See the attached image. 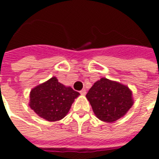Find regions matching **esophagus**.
Here are the masks:
<instances>
[{
	"mask_svg": "<svg viewBox=\"0 0 159 159\" xmlns=\"http://www.w3.org/2000/svg\"><path fill=\"white\" fill-rule=\"evenodd\" d=\"M80 93L81 94H83V95H85L87 93V90L86 89H82L81 91H80Z\"/></svg>",
	"mask_w": 159,
	"mask_h": 159,
	"instance_id": "esophagus-1",
	"label": "esophagus"
}]
</instances>
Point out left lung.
I'll use <instances>...</instances> for the list:
<instances>
[{
  "instance_id": "1",
  "label": "left lung",
  "mask_w": 159,
  "mask_h": 159,
  "mask_svg": "<svg viewBox=\"0 0 159 159\" xmlns=\"http://www.w3.org/2000/svg\"><path fill=\"white\" fill-rule=\"evenodd\" d=\"M86 97L95 116L107 123L123 117L134 104L132 92L128 87L105 77L94 83Z\"/></svg>"
}]
</instances>
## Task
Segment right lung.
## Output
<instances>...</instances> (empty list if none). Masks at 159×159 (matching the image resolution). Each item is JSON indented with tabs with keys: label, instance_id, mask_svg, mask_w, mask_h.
Listing matches in <instances>:
<instances>
[{
	"label": "right lung",
	"instance_id": "right-lung-1",
	"mask_svg": "<svg viewBox=\"0 0 159 159\" xmlns=\"http://www.w3.org/2000/svg\"><path fill=\"white\" fill-rule=\"evenodd\" d=\"M79 94L53 76L31 89L29 106L39 117L54 122L66 117Z\"/></svg>",
	"mask_w": 159,
	"mask_h": 159
}]
</instances>
